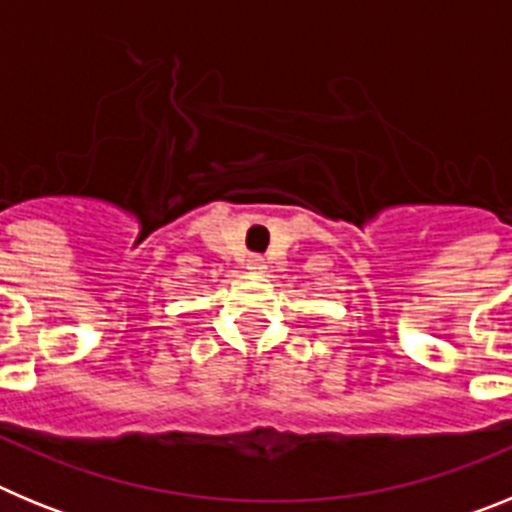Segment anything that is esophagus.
<instances>
[{
  "mask_svg": "<svg viewBox=\"0 0 512 512\" xmlns=\"http://www.w3.org/2000/svg\"><path fill=\"white\" fill-rule=\"evenodd\" d=\"M246 269L261 274V271L266 269V259H264V256H256V253H253V256H248V259H246Z\"/></svg>",
  "mask_w": 512,
  "mask_h": 512,
  "instance_id": "esophagus-1",
  "label": "esophagus"
}]
</instances>
